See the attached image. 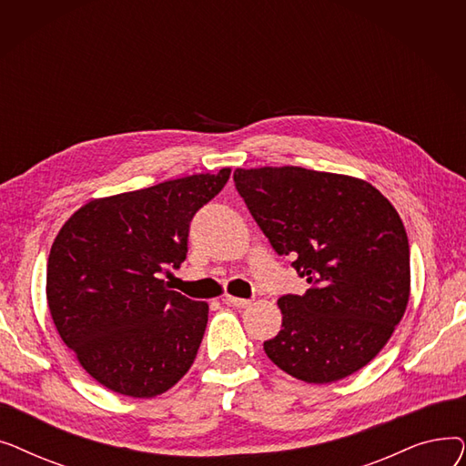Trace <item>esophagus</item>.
<instances>
[{
  "label": "esophagus",
  "mask_w": 466,
  "mask_h": 466,
  "mask_svg": "<svg viewBox=\"0 0 466 466\" xmlns=\"http://www.w3.org/2000/svg\"><path fill=\"white\" fill-rule=\"evenodd\" d=\"M223 302L228 306H234V308H249L253 304V300H249V299H236V297H227Z\"/></svg>",
  "instance_id": "obj_1"
}]
</instances>
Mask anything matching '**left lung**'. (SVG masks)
<instances>
[{"instance_id": "8db88e82", "label": "left lung", "mask_w": 466, "mask_h": 466, "mask_svg": "<svg viewBox=\"0 0 466 466\" xmlns=\"http://www.w3.org/2000/svg\"><path fill=\"white\" fill-rule=\"evenodd\" d=\"M234 183L276 253L309 283L278 300L283 323L264 341L268 359L308 383L360 370L410 299V246L393 204L362 179L299 166L238 167Z\"/></svg>"}]
</instances>
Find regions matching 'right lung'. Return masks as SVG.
Listing matches in <instances>:
<instances>
[{
	"mask_svg": "<svg viewBox=\"0 0 466 466\" xmlns=\"http://www.w3.org/2000/svg\"><path fill=\"white\" fill-rule=\"evenodd\" d=\"M230 167L96 198L60 228L46 264V304L64 344L113 393L151 399L174 387L202 344L209 306L169 290L187 258L194 213Z\"/></svg>",
	"mask_w": 466,
	"mask_h": 466,
	"instance_id": "add662e5",
	"label": "right lung"
}]
</instances>
